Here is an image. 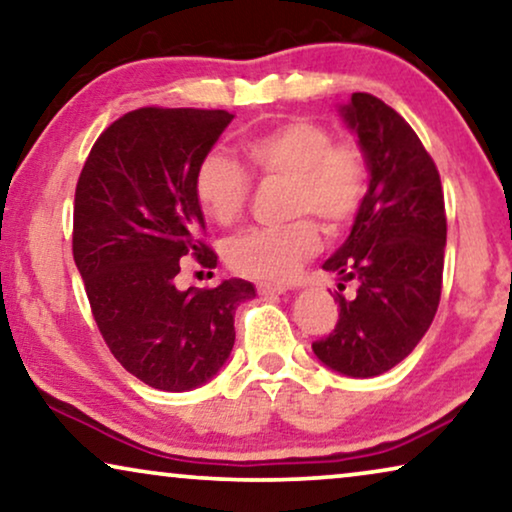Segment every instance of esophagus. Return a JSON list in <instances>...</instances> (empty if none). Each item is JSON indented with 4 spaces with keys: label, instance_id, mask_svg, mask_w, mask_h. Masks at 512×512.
<instances>
[{
    "label": "esophagus",
    "instance_id": "esophagus-1",
    "mask_svg": "<svg viewBox=\"0 0 512 512\" xmlns=\"http://www.w3.org/2000/svg\"><path fill=\"white\" fill-rule=\"evenodd\" d=\"M256 289H258V293H261V296L272 298V296H282V293L289 291V286L275 284V282H258Z\"/></svg>",
    "mask_w": 512,
    "mask_h": 512
}]
</instances>
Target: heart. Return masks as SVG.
<instances>
[{"label":"heart","mask_w":512,"mask_h":512,"mask_svg":"<svg viewBox=\"0 0 512 512\" xmlns=\"http://www.w3.org/2000/svg\"><path fill=\"white\" fill-rule=\"evenodd\" d=\"M258 177H284L286 212L314 214L328 230L352 219L366 191V170L354 146L333 144L324 125L307 118L270 125L240 144ZM249 177L235 160L209 153L195 172V198L209 221L230 226L249 200ZM317 223L296 219L286 226L254 228L226 244V263L244 277L279 282L319 251Z\"/></svg>","instance_id":"b5f03b06"}]
</instances>
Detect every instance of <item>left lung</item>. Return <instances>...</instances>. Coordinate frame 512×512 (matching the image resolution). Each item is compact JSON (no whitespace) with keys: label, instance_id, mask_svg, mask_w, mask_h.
I'll return each instance as SVG.
<instances>
[{"label":"left lung","instance_id":"obj_1","mask_svg":"<svg viewBox=\"0 0 512 512\" xmlns=\"http://www.w3.org/2000/svg\"><path fill=\"white\" fill-rule=\"evenodd\" d=\"M338 114L356 137L368 170L347 240L324 263L326 272L356 284L340 307L333 333L312 352L347 377H375L398 366L436 317L443 284L447 221L436 165L415 130L368 93H354Z\"/></svg>","mask_w":512,"mask_h":512}]
</instances>
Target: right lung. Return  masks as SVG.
Returning a JSON list of instances; mask_svg holds the SVG:
<instances>
[{"mask_svg": "<svg viewBox=\"0 0 512 512\" xmlns=\"http://www.w3.org/2000/svg\"><path fill=\"white\" fill-rule=\"evenodd\" d=\"M233 114L137 109L97 139L74 198V263L93 317L121 366L160 391L212 380L235 345V310L256 298L247 279L177 289L181 261L216 268L202 242L195 172Z\"/></svg>", "mask_w": 512, "mask_h": 512, "instance_id": "1", "label": "right lung"}]
</instances>
